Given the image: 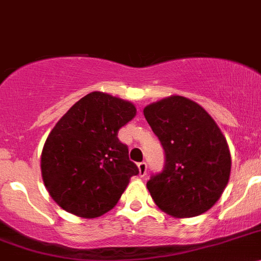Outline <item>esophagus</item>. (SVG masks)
I'll return each instance as SVG.
<instances>
[{"mask_svg": "<svg viewBox=\"0 0 261 261\" xmlns=\"http://www.w3.org/2000/svg\"><path fill=\"white\" fill-rule=\"evenodd\" d=\"M138 170H140L141 177H145L146 173H147V164H146L145 161H142V163L138 164Z\"/></svg>", "mask_w": 261, "mask_h": 261, "instance_id": "1", "label": "esophagus"}]
</instances>
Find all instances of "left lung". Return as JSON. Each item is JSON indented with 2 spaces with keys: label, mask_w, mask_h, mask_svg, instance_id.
<instances>
[{
  "label": "left lung",
  "mask_w": 261,
  "mask_h": 261,
  "mask_svg": "<svg viewBox=\"0 0 261 261\" xmlns=\"http://www.w3.org/2000/svg\"><path fill=\"white\" fill-rule=\"evenodd\" d=\"M143 114L165 156L163 170L147 180L152 200L175 218L207 212L230 173L229 148L219 126L198 103L182 96L148 105Z\"/></svg>",
  "instance_id": "8db88e82"
}]
</instances>
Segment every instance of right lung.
Masks as SVG:
<instances>
[{"label": "right lung", "instance_id": "obj_1", "mask_svg": "<svg viewBox=\"0 0 261 261\" xmlns=\"http://www.w3.org/2000/svg\"><path fill=\"white\" fill-rule=\"evenodd\" d=\"M128 101L92 92L74 103L44 142L42 177L59 206L81 218H97L113 209L140 173L129 160L118 130L132 120Z\"/></svg>", "mask_w": 261, "mask_h": 261}]
</instances>
